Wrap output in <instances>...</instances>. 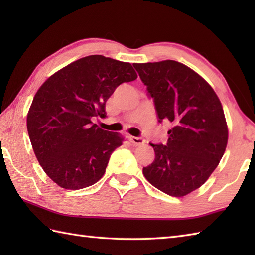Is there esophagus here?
Wrapping results in <instances>:
<instances>
[{
	"label": "esophagus",
	"mask_w": 255,
	"mask_h": 255,
	"mask_svg": "<svg viewBox=\"0 0 255 255\" xmlns=\"http://www.w3.org/2000/svg\"><path fill=\"white\" fill-rule=\"evenodd\" d=\"M129 140L136 145H141L145 142V140L143 138H140V137H132V136H129Z\"/></svg>",
	"instance_id": "esophagus-1"
}]
</instances>
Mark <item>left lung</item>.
<instances>
[{
  "label": "left lung",
  "mask_w": 255,
  "mask_h": 255,
  "mask_svg": "<svg viewBox=\"0 0 255 255\" xmlns=\"http://www.w3.org/2000/svg\"><path fill=\"white\" fill-rule=\"evenodd\" d=\"M133 67L153 99L159 123L172 124L166 144L150 143L155 158L143 175L170 196H185L208 180L225 153L223 106L213 88L185 64L165 60Z\"/></svg>",
  "instance_id": "1"
}]
</instances>
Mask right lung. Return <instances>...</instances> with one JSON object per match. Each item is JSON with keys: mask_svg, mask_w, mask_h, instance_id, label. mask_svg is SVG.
<instances>
[{"mask_svg": "<svg viewBox=\"0 0 255 255\" xmlns=\"http://www.w3.org/2000/svg\"><path fill=\"white\" fill-rule=\"evenodd\" d=\"M137 78L130 63L94 55L59 70L37 91L27 130L38 162L59 186L81 189L104 175L123 138L92 119L105 118L106 101L117 86Z\"/></svg>", "mask_w": 255, "mask_h": 255, "instance_id": "obj_1", "label": "right lung"}]
</instances>
